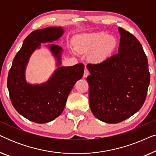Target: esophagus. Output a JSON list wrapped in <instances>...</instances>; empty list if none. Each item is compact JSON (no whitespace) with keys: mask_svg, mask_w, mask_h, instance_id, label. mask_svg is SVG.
I'll use <instances>...</instances> for the list:
<instances>
[{"mask_svg":"<svg viewBox=\"0 0 156 156\" xmlns=\"http://www.w3.org/2000/svg\"><path fill=\"white\" fill-rule=\"evenodd\" d=\"M89 74V72L88 71V69H84V75H83V77L84 78H86L87 76H88Z\"/></svg>","mask_w":156,"mask_h":156,"instance_id":"obj_1","label":"esophagus"}]
</instances>
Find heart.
I'll return each instance as SVG.
<instances>
[{
  "instance_id": "obj_1",
  "label": "heart",
  "mask_w": 156,
  "mask_h": 156,
  "mask_svg": "<svg viewBox=\"0 0 156 156\" xmlns=\"http://www.w3.org/2000/svg\"><path fill=\"white\" fill-rule=\"evenodd\" d=\"M74 48L79 53H89V58L94 63L106 60L117 46V40L104 32L84 33L76 36Z\"/></svg>"
}]
</instances>
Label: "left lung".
<instances>
[{"label":"left lung","instance_id":"1","mask_svg":"<svg viewBox=\"0 0 156 156\" xmlns=\"http://www.w3.org/2000/svg\"><path fill=\"white\" fill-rule=\"evenodd\" d=\"M119 32V53L87 65L91 112L108 123H120L139 111L150 83L148 59L140 42L122 27Z\"/></svg>","mask_w":156,"mask_h":156}]
</instances>
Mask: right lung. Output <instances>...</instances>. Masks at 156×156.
Listing matches in <instances>:
<instances>
[{
    "mask_svg": "<svg viewBox=\"0 0 156 156\" xmlns=\"http://www.w3.org/2000/svg\"><path fill=\"white\" fill-rule=\"evenodd\" d=\"M63 33L61 27H48L32 32L23 41L9 70L7 86L12 106L19 114L35 123H48L58 117L74 85L84 74V65L80 63L58 67L48 82L42 84H30L25 81V68L32 53L40 48V43L55 41ZM48 45L57 58V65H61L62 49L54 44Z\"/></svg>",
    "mask_w": 156,
    "mask_h": 156,
    "instance_id": "obj_1",
    "label": "right lung"
}]
</instances>
